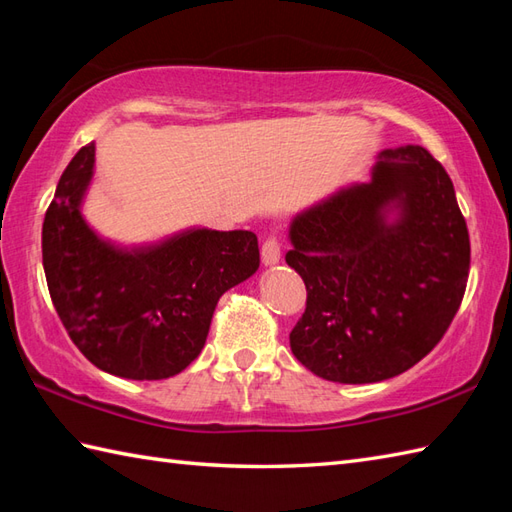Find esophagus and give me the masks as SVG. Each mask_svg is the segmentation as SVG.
Masks as SVG:
<instances>
[{"label":"esophagus","mask_w":512,"mask_h":512,"mask_svg":"<svg viewBox=\"0 0 512 512\" xmlns=\"http://www.w3.org/2000/svg\"><path fill=\"white\" fill-rule=\"evenodd\" d=\"M279 257H281L279 242L275 237H268L266 242L262 244V262H264V266L279 264Z\"/></svg>","instance_id":"esophagus-1"}]
</instances>
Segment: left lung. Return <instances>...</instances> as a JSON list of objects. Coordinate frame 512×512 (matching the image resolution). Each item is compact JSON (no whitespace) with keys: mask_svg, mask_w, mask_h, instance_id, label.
I'll use <instances>...</instances> for the list:
<instances>
[{"mask_svg":"<svg viewBox=\"0 0 512 512\" xmlns=\"http://www.w3.org/2000/svg\"><path fill=\"white\" fill-rule=\"evenodd\" d=\"M288 237L286 262L308 290L290 350L332 383L407 372L462 303L469 231L449 173L424 147L383 149L372 180L297 213Z\"/></svg>","mask_w":512,"mask_h":512,"instance_id":"8db88e82","label":"left lung"}]
</instances>
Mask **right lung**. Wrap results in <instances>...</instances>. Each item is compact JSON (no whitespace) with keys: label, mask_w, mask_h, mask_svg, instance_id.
I'll return each mask as SVG.
<instances>
[{"label":"right lung","mask_w":512,"mask_h":512,"mask_svg":"<svg viewBox=\"0 0 512 512\" xmlns=\"http://www.w3.org/2000/svg\"><path fill=\"white\" fill-rule=\"evenodd\" d=\"M94 154V143L76 151L43 220L54 310L103 372L129 380L176 376L202 352L220 297L257 273V237L187 228L143 246L103 239L81 213Z\"/></svg>","instance_id":"1"}]
</instances>
